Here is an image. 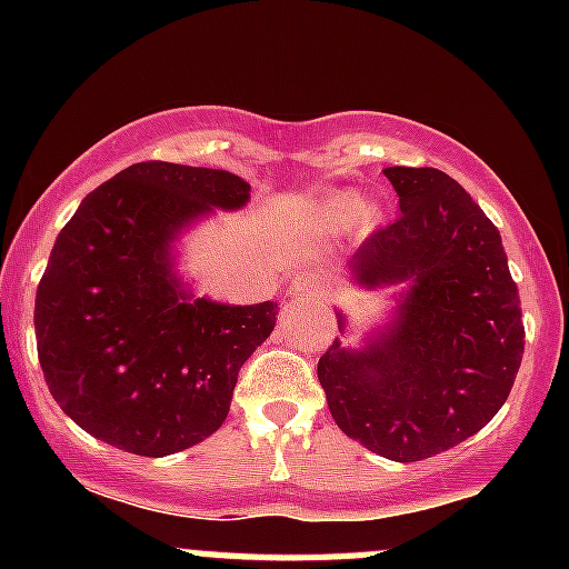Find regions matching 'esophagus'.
Masks as SVG:
<instances>
[{
    "mask_svg": "<svg viewBox=\"0 0 569 569\" xmlns=\"http://www.w3.org/2000/svg\"><path fill=\"white\" fill-rule=\"evenodd\" d=\"M330 291H332L330 280L313 272L297 274V278H291V286H289V295L295 297H327Z\"/></svg>",
    "mask_w": 569,
    "mask_h": 569,
    "instance_id": "1",
    "label": "esophagus"
}]
</instances>
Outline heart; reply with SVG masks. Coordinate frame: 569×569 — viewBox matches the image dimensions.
Wrapping results in <instances>:
<instances>
[{
	"instance_id": "b5f03b06",
	"label": "heart",
	"mask_w": 569,
	"mask_h": 569,
	"mask_svg": "<svg viewBox=\"0 0 569 569\" xmlns=\"http://www.w3.org/2000/svg\"><path fill=\"white\" fill-rule=\"evenodd\" d=\"M360 222V226H375L377 209L363 206V198L355 192H332L321 198L313 211V226L325 233H343Z\"/></svg>"
}]
</instances>
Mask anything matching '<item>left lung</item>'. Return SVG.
<instances>
[{"instance_id":"obj_1","label":"left lung","mask_w":569,"mask_h":569,"mask_svg":"<svg viewBox=\"0 0 569 569\" xmlns=\"http://www.w3.org/2000/svg\"><path fill=\"white\" fill-rule=\"evenodd\" d=\"M399 220L349 258L360 289H391L393 313L319 358L332 421L393 462H418L479 432L523 360L520 297L501 233L460 183L435 168H386ZM338 330L349 321L336 311Z\"/></svg>"}]
</instances>
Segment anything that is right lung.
Masks as SVG:
<instances>
[{
  "label": "right lung",
  "instance_id": "1",
  "mask_svg": "<svg viewBox=\"0 0 569 569\" xmlns=\"http://www.w3.org/2000/svg\"><path fill=\"white\" fill-rule=\"evenodd\" d=\"M248 200L250 183L228 170L140 162L79 203L40 278L36 338L46 386L84 432L164 457L222 427L278 302L198 297L176 244L214 209Z\"/></svg>",
  "mask_w": 569,
  "mask_h": 569
}]
</instances>
